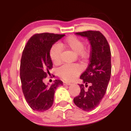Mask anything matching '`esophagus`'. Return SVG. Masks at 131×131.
<instances>
[{
  "label": "esophagus",
  "instance_id": "obj_1",
  "mask_svg": "<svg viewBox=\"0 0 131 131\" xmlns=\"http://www.w3.org/2000/svg\"><path fill=\"white\" fill-rule=\"evenodd\" d=\"M70 83H68V82L63 81V85H70Z\"/></svg>",
  "mask_w": 131,
  "mask_h": 131
}]
</instances>
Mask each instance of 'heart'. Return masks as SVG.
Wrapping results in <instances>:
<instances>
[{"label": "heart", "instance_id": "1", "mask_svg": "<svg viewBox=\"0 0 131 131\" xmlns=\"http://www.w3.org/2000/svg\"><path fill=\"white\" fill-rule=\"evenodd\" d=\"M61 46L67 48L78 54L80 59L85 61L90 58V52L84 47L83 40L73 35H70L61 43ZM50 57L52 62L55 65L61 63V48L58 44H54L50 50ZM82 69L78 64H66L58 70V75L65 81H69L74 79L81 73Z\"/></svg>", "mask_w": 131, "mask_h": 131}]
</instances>
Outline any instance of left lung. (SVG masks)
<instances>
[{"mask_svg":"<svg viewBox=\"0 0 131 131\" xmlns=\"http://www.w3.org/2000/svg\"><path fill=\"white\" fill-rule=\"evenodd\" d=\"M76 34L87 37L91 46L90 63L80 76L83 84H79L81 89L80 95L73 99L77 107L88 112L99 105L107 90L112 72L110 48L107 39L98 30ZM88 85L90 86L85 89Z\"/></svg>","mask_w":131,"mask_h":131,"instance_id":"1","label":"left lung"}]
</instances>
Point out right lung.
<instances>
[{
  "label": "right lung",
  "instance_id": "obj_1",
  "mask_svg": "<svg viewBox=\"0 0 131 131\" xmlns=\"http://www.w3.org/2000/svg\"><path fill=\"white\" fill-rule=\"evenodd\" d=\"M64 36L51 33L36 34L29 39L24 47L20 63L21 87L26 101L34 110L44 112L51 107L55 90L63 85L60 80H55L48 86L44 80L51 76L50 70L52 68L50 48Z\"/></svg>",
  "mask_w": 131,
  "mask_h": 131
}]
</instances>
